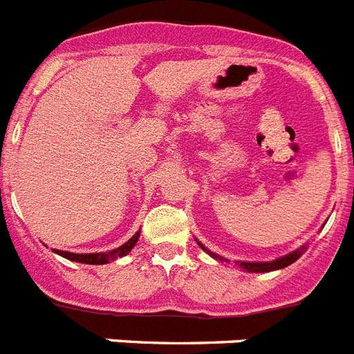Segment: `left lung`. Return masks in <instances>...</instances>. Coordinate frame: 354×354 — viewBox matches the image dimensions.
Wrapping results in <instances>:
<instances>
[{
    "label": "left lung",
    "instance_id": "obj_1",
    "mask_svg": "<svg viewBox=\"0 0 354 354\" xmlns=\"http://www.w3.org/2000/svg\"><path fill=\"white\" fill-rule=\"evenodd\" d=\"M198 243V246L204 252H207L209 255H211L212 259H216V261H220V262H228L227 259H223L221 255H218V253L211 252L209 248H205L200 241H196ZM303 252H306V245H303L301 248L298 250H294V252L287 253V255H283V257L280 259H274V261L271 262H243V261H236V266L237 268H241L243 271H248V273H268V271H274V270H282V268H287V266H290L292 262L298 261L299 257L303 255Z\"/></svg>",
    "mask_w": 354,
    "mask_h": 354
}]
</instances>
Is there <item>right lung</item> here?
<instances>
[{"label":"right lung","mask_w":354,"mask_h":354,"mask_svg":"<svg viewBox=\"0 0 354 354\" xmlns=\"http://www.w3.org/2000/svg\"><path fill=\"white\" fill-rule=\"evenodd\" d=\"M140 239V230L131 237L127 243H124L118 248L111 250V252H102V253H72V252H64V250H55V253H58L60 257L68 259V261L81 262V264H93V266H101L108 264L111 261H117L118 257H126L127 253L134 248V245L138 243Z\"/></svg>","instance_id":"right-lung-1"}]
</instances>
